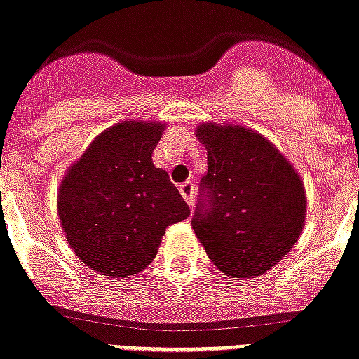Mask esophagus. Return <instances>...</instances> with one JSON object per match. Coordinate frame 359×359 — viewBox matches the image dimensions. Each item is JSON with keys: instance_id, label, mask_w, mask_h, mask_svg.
<instances>
[{"instance_id": "1", "label": "esophagus", "mask_w": 359, "mask_h": 359, "mask_svg": "<svg viewBox=\"0 0 359 359\" xmlns=\"http://www.w3.org/2000/svg\"><path fill=\"white\" fill-rule=\"evenodd\" d=\"M179 189H180V195H182V197H184V201L186 203H188V205H194V194H195V184L194 182H184V184H180L179 186Z\"/></svg>"}]
</instances>
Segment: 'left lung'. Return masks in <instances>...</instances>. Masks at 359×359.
Masks as SVG:
<instances>
[{"mask_svg":"<svg viewBox=\"0 0 359 359\" xmlns=\"http://www.w3.org/2000/svg\"><path fill=\"white\" fill-rule=\"evenodd\" d=\"M208 151L191 229L230 278H255L295 245L306 219L301 175L269 140L240 125L203 123Z\"/></svg>","mask_w":359,"mask_h":359,"instance_id":"left-lung-1","label":"left lung"}]
</instances>
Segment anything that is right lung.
I'll use <instances>...</instances> for the list:
<instances>
[{
    "instance_id": "right-lung-1",
    "label": "right lung",
    "mask_w": 359,
    "mask_h": 359,
    "mask_svg": "<svg viewBox=\"0 0 359 359\" xmlns=\"http://www.w3.org/2000/svg\"><path fill=\"white\" fill-rule=\"evenodd\" d=\"M164 127L140 119L112 125L64 175L60 225L75 255L101 275L144 271L165 229L189 215L170 175L151 158Z\"/></svg>"
}]
</instances>
